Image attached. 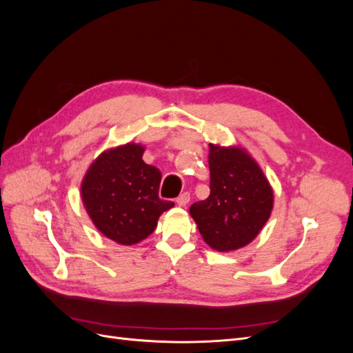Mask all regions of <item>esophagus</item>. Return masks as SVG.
I'll use <instances>...</instances> for the list:
<instances>
[{
  "mask_svg": "<svg viewBox=\"0 0 353 353\" xmlns=\"http://www.w3.org/2000/svg\"><path fill=\"white\" fill-rule=\"evenodd\" d=\"M188 201H190V194L188 193H183L176 199V205L181 206V208H184V206L188 205Z\"/></svg>",
  "mask_w": 353,
  "mask_h": 353,
  "instance_id": "obj_1",
  "label": "esophagus"
}]
</instances>
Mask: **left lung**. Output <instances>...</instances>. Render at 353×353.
<instances>
[{
    "label": "left lung",
    "mask_w": 353,
    "mask_h": 353,
    "mask_svg": "<svg viewBox=\"0 0 353 353\" xmlns=\"http://www.w3.org/2000/svg\"><path fill=\"white\" fill-rule=\"evenodd\" d=\"M210 194L190 215L203 240L218 252L244 248L268 221L274 193L262 169L240 147L209 144Z\"/></svg>",
    "instance_id": "8db88e82"
}]
</instances>
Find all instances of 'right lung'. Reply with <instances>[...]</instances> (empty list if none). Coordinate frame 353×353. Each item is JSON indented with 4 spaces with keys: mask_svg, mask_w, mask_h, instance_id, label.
<instances>
[{
    "mask_svg": "<svg viewBox=\"0 0 353 353\" xmlns=\"http://www.w3.org/2000/svg\"><path fill=\"white\" fill-rule=\"evenodd\" d=\"M144 147L128 143L101 153L91 163L81 196L91 221L105 237L131 245L156 230L162 213L174 201L159 197L162 174L144 163Z\"/></svg>",
    "mask_w": 353,
    "mask_h": 353,
    "instance_id": "add662e5",
    "label": "right lung"
}]
</instances>
